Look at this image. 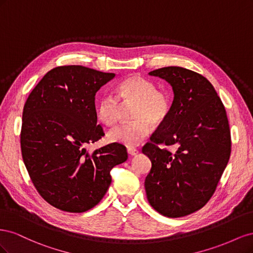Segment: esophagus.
<instances>
[{"instance_id": "obj_1", "label": "esophagus", "mask_w": 253, "mask_h": 253, "mask_svg": "<svg viewBox=\"0 0 253 253\" xmlns=\"http://www.w3.org/2000/svg\"><path fill=\"white\" fill-rule=\"evenodd\" d=\"M138 150H137V149H134V148H128L127 149V153H128V154L129 155H131V156H135V155H137V154H138Z\"/></svg>"}]
</instances>
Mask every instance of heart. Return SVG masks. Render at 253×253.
I'll list each match as a JSON object with an SVG mask.
<instances>
[{"mask_svg": "<svg viewBox=\"0 0 253 253\" xmlns=\"http://www.w3.org/2000/svg\"><path fill=\"white\" fill-rule=\"evenodd\" d=\"M116 96L105 94L97 103V117L105 126L118 122L123 105L134 104L128 124L121 125L108 133V140L134 148L151 132V125L158 126L170 116L172 99L166 90L158 89L156 84L141 76H129L117 84ZM122 103L120 104V102Z\"/></svg>", "mask_w": 253, "mask_h": 253, "instance_id": "heart-1", "label": "heart"}]
</instances>
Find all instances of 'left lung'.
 I'll use <instances>...</instances> for the list:
<instances>
[{
  "mask_svg": "<svg viewBox=\"0 0 253 253\" xmlns=\"http://www.w3.org/2000/svg\"><path fill=\"white\" fill-rule=\"evenodd\" d=\"M171 84L170 116L142 152L152 162L144 181L150 205L168 217L193 213L215 192L231 153L225 106L204 76L179 66L149 73ZM173 145L170 151L165 146Z\"/></svg>",
  "mask_w": 253,
  "mask_h": 253,
  "instance_id": "1",
  "label": "left lung"
}]
</instances>
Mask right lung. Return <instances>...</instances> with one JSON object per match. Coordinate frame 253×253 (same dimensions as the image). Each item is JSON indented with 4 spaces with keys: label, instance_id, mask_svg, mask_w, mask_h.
<instances>
[{
    "label": "right lung",
    "instance_id": "right-lung-1",
    "mask_svg": "<svg viewBox=\"0 0 253 253\" xmlns=\"http://www.w3.org/2000/svg\"><path fill=\"white\" fill-rule=\"evenodd\" d=\"M115 77L81 65L52 68L29 94L23 109V162L43 200L66 212H85L108 191L111 170L125 163V145L89 153L85 145L104 136L97 126L95 96Z\"/></svg>",
    "mask_w": 253,
    "mask_h": 253
}]
</instances>
